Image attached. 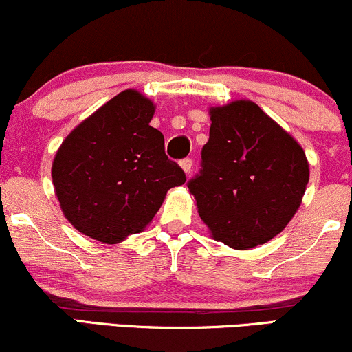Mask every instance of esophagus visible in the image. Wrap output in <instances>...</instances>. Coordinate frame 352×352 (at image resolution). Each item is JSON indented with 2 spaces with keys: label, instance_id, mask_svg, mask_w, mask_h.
I'll use <instances>...</instances> for the list:
<instances>
[{
  "label": "esophagus",
  "instance_id": "34e87169",
  "mask_svg": "<svg viewBox=\"0 0 352 352\" xmlns=\"http://www.w3.org/2000/svg\"><path fill=\"white\" fill-rule=\"evenodd\" d=\"M180 167H182V170L187 173V175H190V172H192V167H193L192 159H184V160H182Z\"/></svg>",
  "mask_w": 352,
  "mask_h": 352
}]
</instances>
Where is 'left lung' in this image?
<instances>
[{
  "label": "left lung",
  "instance_id": "8db88e82",
  "mask_svg": "<svg viewBox=\"0 0 352 352\" xmlns=\"http://www.w3.org/2000/svg\"><path fill=\"white\" fill-rule=\"evenodd\" d=\"M208 114L200 175L188 182L199 215L230 248L263 245L300 208L309 182L306 153L252 100L210 107Z\"/></svg>",
  "mask_w": 352,
  "mask_h": 352
}]
</instances>
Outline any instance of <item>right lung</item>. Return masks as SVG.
<instances>
[{
	"label": "right lung",
	"instance_id": "obj_1",
	"mask_svg": "<svg viewBox=\"0 0 352 352\" xmlns=\"http://www.w3.org/2000/svg\"><path fill=\"white\" fill-rule=\"evenodd\" d=\"M155 104L135 89L107 100L63 140L52 160L60 210L78 232L116 245L142 232L185 173L151 124Z\"/></svg>",
	"mask_w": 352,
	"mask_h": 352
}]
</instances>
